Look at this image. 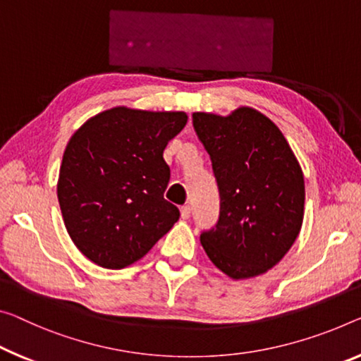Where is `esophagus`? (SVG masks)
I'll use <instances>...</instances> for the list:
<instances>
[{"instance_id":"obj_1","label":"esophagus","mask_w":361,"mask_h":361,"mask_svg":"<svg viewBox=\"0 0 361 361\" xmlns=\"http://www.w3.org/2000/svg\"><path fill=\"white\" fill-rule=\"evenodd\" d=\"M190 214H192V208L188 207V204H184V207L180 208V216H182V219H188V218H190Z\"/></svg>"}]
</instances>
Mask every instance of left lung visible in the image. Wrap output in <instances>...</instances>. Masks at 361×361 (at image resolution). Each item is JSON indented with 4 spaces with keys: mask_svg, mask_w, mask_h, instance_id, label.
Wrapping results in <instances>:
<instances>
[{
    "mask_svg": "<svg viewBox=\"0 0 361 361\" xmlns=\"http://www.w3.org/2000/svg\"><path fill=\"white\" fill-rule=\"evenodd\" d=\"M193 129L212 158L219 218L200 242L234 279L279 263L300 232L303 173L277 126L252 108L227 118L193 113Z\"/></svg>",
    "mask_w": 361,
    "mask_h": 361,
    "instance_id": "1",
    "label": "left lung"
}]
</instances>
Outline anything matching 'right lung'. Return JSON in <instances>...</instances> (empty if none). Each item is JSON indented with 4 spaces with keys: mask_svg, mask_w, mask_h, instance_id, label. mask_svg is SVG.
<instances>
[{
    "mask_svg": "<svg viewBox=\"0 0 361 361\" xmlns=\"http://www.w3.org/2000/svg\"><path fill=\"white\" fill-rule=\"evenodd\" d=\"M185 113L114 108L80 127L66 147L58 200L75 247L98 266L121 269L152 250L179 219L164 200L168 142Z\"/></svg>",
    "mask_w": 361,
    "mask_h": 361,
    "instance_id": "right-lung-1",
    "label": "right lung"
}]
</instances>
